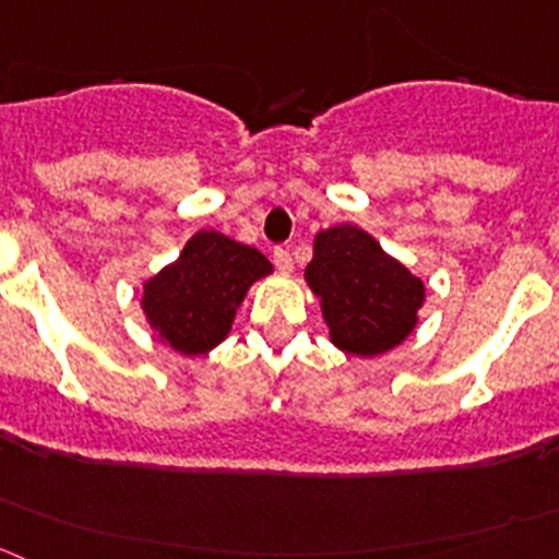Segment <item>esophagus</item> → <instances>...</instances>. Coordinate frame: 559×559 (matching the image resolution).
<instances>
[{
  "label": "esophagus",
  "mask_w": 559,
  "mask_h": 559,
  "mask_svg": "<svg viewBox=\"0 0 559 559\" xmlns=\"http://www.w3.org/2000/svg\"><path fill=\"white\" fill-rule=\"evenodd\" d=\"M274 265L280 271H285V274H288V271H294V254H290V249L274 247Z\"/></svg>",
  "instance_id": "obj_1"
}]
</instances>
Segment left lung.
Returning <instances> with one entry per match:
<instances>
[{"label":"left lung","mask_w":559,"mask_h":559,"mask_svg":"<svg viewBox=\"0 0 559 559\" xmlns=\"http://www.w3.org/2000/svg\"><path fill=\"white\" fill-rule=\"evenodd\" d=\"M305 276L321 296L332 343L356 356L384 354L403 343L425 299L417 276L354 225L318 233Z\"/></svg>","instance_id":"1"}]
</instances>
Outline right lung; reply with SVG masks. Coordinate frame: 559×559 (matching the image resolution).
<instances>
[{
    "mask_svg": "<svg viewBox=\"0 0 559 559\" xmlns=\"http://www.w3.org/2000/svg\"><path fill=\"white\" fill-rule=\"evenodd\" d=\"M265 274L271 263L258 249L216 230H200L180 258L145 285L142 307L175 350L205 354L225 340L249 285Z\"/></svg>",
    "mask_w": 559,
    "mask_h": 559,
    "instance_id": "add662e5",
    "label": "right lung"
}]
</instances>
